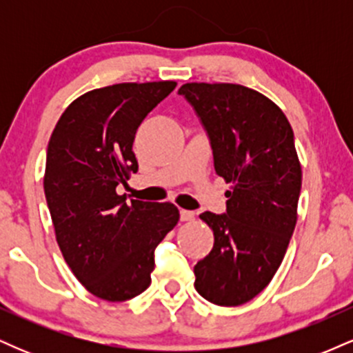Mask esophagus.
<instances>
[{
    "mask_svg": "<svg viewBox=\"0 0 353 353\" xmlns=\"http://www.w3.org/2000/svg\"><path fill=\"white\" fill-rule=\"evenodd\" d=\"M194 219V212L192 210H185V209H181V221L182 222H189Z\"/></svg>",
    "mask_w": 353,
    "mask_h": 353,
    "instance_id": "1",
    "label": "esophagus"
}]
</instances>
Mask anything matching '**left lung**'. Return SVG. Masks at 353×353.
Listing matches in <instances>:
<instances>
[{
	"label": "left lung",
	"instance_id": "obj_1",
	"mask_svg": "<svg viewBox=\"0 0 353 353\" xmlns=\"http://www.w3.org/2000/svg\"><path fill=\"white\" fill-rule=\"evenodd\" d=\"M179 92L208 129L217 176L230 184L228 212L199 216L214 247L194 265V287L216 305H242L272 281L297 224L294 131L272 99L242 84L185 83Z\"/></svg>",
	"mask_w": 353,
	"mask_h": 353
}]
</instances>
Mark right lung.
<instances>
[{"instance_id":"1","label":"right lung","mask_w":353,"mask_h":353,"mask_svg":"<svg viewBox=\"0 0 353 353\" xmlns=\"http://www.w3.org/2000/svg\"><path fill=\"white\" fill-rule=\"evenodd\" d=\"M176 81L92 89L64 109L48 143L43 185L64 261L84 289L123 302L151 283L154 249L179 222L171 202L119 196L137 171L136 131Z\"/></svg>"}]
</instances>
